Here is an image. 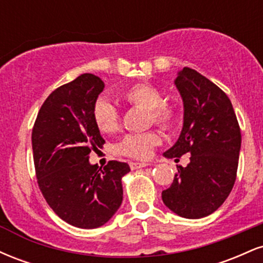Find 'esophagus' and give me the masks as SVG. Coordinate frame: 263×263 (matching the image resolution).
Segmentation results:
<instances>
[{
	"mask_svg": "<svg viewBox=\"0 0 263 263\" xmlns=\"http://www.w3.org/2000/svg\"><path fill=\"white\" fill-rule=\"evenodd\" d=\"M147 163H138V162H131L129 163V167H131V170H140V168H143V167H147Z\"/></svg>",
	"mask_w": 263,
	"mask_h": 263,
	"instance_id": "obj_1",
	"label": "esophagus"
}]
</instances>
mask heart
Returning <instances> with one entry per match:
<instances>
[{
	"mask_svg": "<svg viewBox=\"0 0 263 263\" xmlns=\"http://www.w3.org/2000/svg\"><path fill=\"white\" fill-rule=\"evenodd\" d=\"M120 98L132 106L148 111L149 121L163 128H171L178 119L177 108L170 102L163 101V93L158 87L151 84L138 83L128 86L120 93ZM92 119L101 134L110 135L116 132L120 126V115L117 108L106 99L96 101L92 110ZM161 143V136L157 132L131 134L123 137L119 143V152L136 159H146L153 148Z\"/></svg>",
	"mask_w": 263,
	"mask_h": 263,
	"instance_id": "b5f03b06",
	"label": "heart"
}]
</instances>
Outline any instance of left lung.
I'll return each instance as SVG.
<instances>
[{
  "instance_id": "left-lung-1",
  "label": "left lung",
  "mask_w": 263,
  "mask_h": 263,
  "mask_svg": "<svg viewBox=\"0 0 263 263\" xmlns=\"http://www.w3.org/2000/svg\"><path fill=\"white\" fill-rule=\"evenodd\" d=\"M183 99V128L163 156L190 155L186 167L162 192L165 206L186 219H200L221 206L236 180L241 131L228 95L199 74L183 68L174 80Z\"/></svg>"
}]
</instances>
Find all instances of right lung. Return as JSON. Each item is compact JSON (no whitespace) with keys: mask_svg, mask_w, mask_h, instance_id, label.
Masks as SVG:
<instances>
[{"mask_svg":"<svg viewBox=\"0 0 263 263\" xmlns=\"http://www.w3.org/2000/svg\"><path fill=\"white\" fill-rule=\"evenodd\" d=\"M104 87L87 73L59 86L43 102L32 131L39 189L60 219L80 229L100 228L112 218L129 172L123 162L110 161L104 170L89 162L90 152L105 143L92 119Z\"/></svg>","mask_w":263,"mask_h":263,"instance_id":"add662e5","label":"right lung"}]
</instances>
